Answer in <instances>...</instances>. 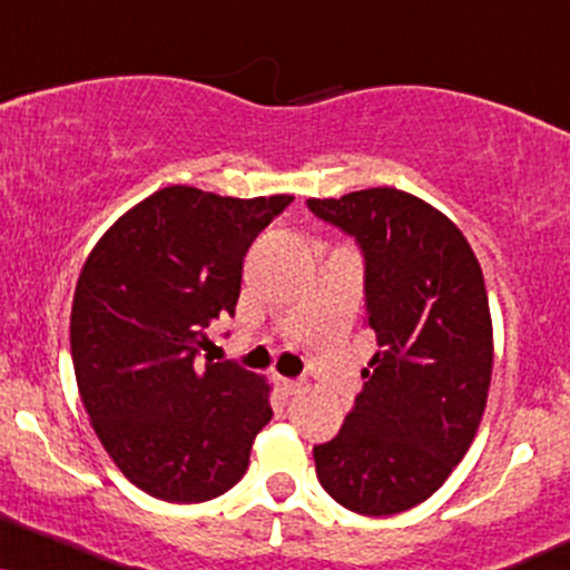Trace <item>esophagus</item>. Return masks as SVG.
<instances>
[{
  "mask_svg": "<svg viewBox=\"0 0 570 570\" xmlns=\"http://www.w3.org/2000/svg\"><path fill=\"white\" fill-rule=\"evenodd\" d=\"M276 385L281 387V393H284V395H297V393H303V390H305V382L286 380V376H276Z\"/></svg>",
  "mask_w": 570,
  "mask_h": 570,
  "instance_id": "34e87169",
  "label": "esophagus"
}]
</instances>
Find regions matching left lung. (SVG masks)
Returning a JSON list of instances; mask_svg holds the SVG:
<instances>
[{
	"label": "left lung",
	"instance_id": "obj_1",
	"mask_svg": "<svg viewBox=\"0 0 570 570\" xmlns=\"http://www.w3.org/2000/svg\"><path fill=\"white\" fill-rule=\"evenodd\" d=\"M366 257V324L380 351L340 435L313 449L332 499L358 515L422 504L468 454L493 372L481 263L464 233L397 188L307 198Z\"/></svg>",
	"mask_w": 570,
	"mask_h": 570
}]
</instances>
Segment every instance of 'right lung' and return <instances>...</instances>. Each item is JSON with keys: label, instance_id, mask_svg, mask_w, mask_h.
I'll list each match as a JSON object with an SVG mask.
<instances>
[{"label": "right lung", "instance_id": "1", "mask_svg": "<svg viewBox=\"0 0 570 570\" xmlns=\"http://www.w3.org/2000/svg\"><path fill=\"white\" fill-rule=\"evenodd\" d=\"M289 202L169 185L116 219L81 267L71 305L79 397L116 468L161 502L233 489L271 422L265 376L198 366L196 353L204 328L236 311L246 249Z\"/></svg>", "mask_w": 570, "mask_h": 570}]
</instances>
